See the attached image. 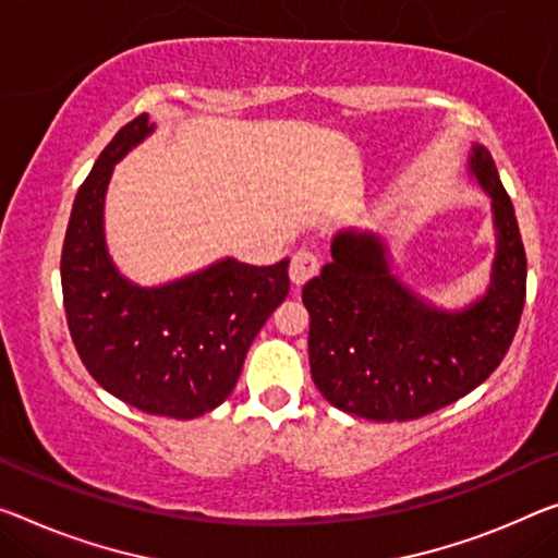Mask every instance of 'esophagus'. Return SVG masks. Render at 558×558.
Returning a JSON list of instances; mask_svg holds the SVG:
<instances>
[{"label":"esophagus","instance_id":"obj_1","mask_svg":"<svg viewBox=\"0 0 558 558\" xmlns=\"http://www.w3.org/2000/svg\"><path fill=\"white\" fill-rule=\"evenodd\" d=\"M322 269L319 256L308 250H299L294 256H291V267H289V277L296 287H304L308 279H314Z\"/></svg>","mask_w":558,"mask_h":558}]
</instances>
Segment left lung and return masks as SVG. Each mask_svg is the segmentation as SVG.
Segmentation results:
<instances>
[{"label": "left lung", "mask_w": 558, "mask_h": 558, "mask_svg": "<svg viewBox=\"0 0 558 558\" xmlns=\"http://www.w3.org/2000/svg\"><path fill=\"white\" fill-rule=\"evenodd\" d=\"M471 171L492 194L499 234L482 302L436 312L391 277L374 236L354 231L333 239V259L304 284L312 379L331 407L372 422H411L466 397L507 356L526 302V252L484 147L474 149Z\"/></svg>", "instance_id": "left-lung-1"}]
</instances>
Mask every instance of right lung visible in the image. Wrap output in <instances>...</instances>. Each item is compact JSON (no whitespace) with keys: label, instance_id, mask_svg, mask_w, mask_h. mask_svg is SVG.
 <instances>
[{"label":"right lung","instance_id":"obj_1","mask_svg":"<svg viewBox=\"0 0 558 558\" xmlns=\"http://www.w3.org/2000/svg\"><path fill=\"white\" fill-rule=\"evenodd\" d=\"M149 132L147 114L124 124L76 192L62 246L64 314L101 389L144 414L194 418L236 387L254 337L289 294V259H225L159 289L119 277L101 234L105 192L117 161Z\"/></svg>","mask_w":558,"mask_h":558}]
</instances>
